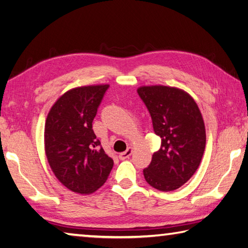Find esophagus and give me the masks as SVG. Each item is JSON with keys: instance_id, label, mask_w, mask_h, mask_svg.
I'll list each match as a JSON object with an SVG mask.
<instances>
[{"instance_id": "esophagus-1", "label": "esophagus", "mask_w": 248, "mask_h": 248, "mask_svg": "<svg viewBox=\"0 0 248 248\" xmlns=\"http://www.w3.org/2000/svg\"><path fill=\"white\" fill-rule=\"evenodd\" d=\"M132 152H133V149L131 148V147H128V149L125 150V152L119 154V159H120V160L128 159V158L131 156V155H132Z\"/></svg>"}]
</instances>
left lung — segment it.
<instances>
[{
  "label": "left lung",
  "instance_id": "1",
  "mask_svg": "<svg viewBox=\"0 0 248 248\" xmlns=\"http://www.w3.org/2000/svg\"><path fill=\"white\" fill-rule=\"evenodd\" d=\"M140 98L152 116L161 147L143 171L150 186L173 191L196 173L205 149L206 134L202 114L186 91L169 86H142Z\"/></svg>",
  "mask_w": 248,
  "mask_h": 248
}]
</instances>
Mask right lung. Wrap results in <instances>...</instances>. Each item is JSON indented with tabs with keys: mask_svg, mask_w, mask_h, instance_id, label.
Listing matches in <instances>:
<instances>
[{
	"mask_svg": "<svg viewBox=\"0 0 248 248\" xmlns=\"http://www.w3.org/2000/svg\"><path fill=\"white\" fill-rule=\"evenodd\" d=\"M108 87L91 85L66 91L46 118L44 142L51 171L63 186L80 195L98 190L114 166L92 130Z\"/></svg>",
	"mask_w": 248,
	"mask_h": 248,
	"instance_id": "obj_1",
	"label": "right lung"
}]
</instances>
